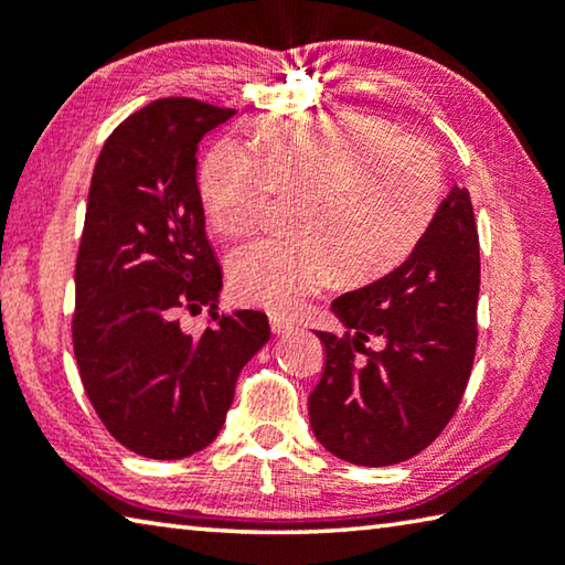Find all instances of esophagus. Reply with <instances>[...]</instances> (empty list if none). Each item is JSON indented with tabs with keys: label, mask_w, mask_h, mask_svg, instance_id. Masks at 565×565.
Returning <instances> with one entry per match:
<instances>
[{
	"label": "esophagus",
	"mask_w": 565,
	"mask_h": 565,
	"mask_svg": "<svg viewBox=\"0 0 565 565\" xmlns=\"http://www.w3.org/2000/svg\"><path fill=\"white\" fill-rule=\"evenodd\" d=\"M268 324H271V331L274 334H291L294 329H297V324H294L291 319H286V317H279V315H271L268 317Z\"/></svg>",
	"instance_id": "esophagus-1"
}]
</instances>
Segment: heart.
<instances>
[{"instance_id":"1","label":"heart","mask_w":565,"mask_h":565,"mask_svg":"<svg viewBox=\"0 0 565 565\" xmlns=\"http://www.w3.org/2000/svg\"><path fill=\"white\" fill-rule=\"evenodd\" d=\"M256 153L221 140L203 160L201 195L213 228L238 236L266 216L274 191H301L294 228L238 246L228 279L246 299L294 309L337 279L372 281L427 234L443 199V163L427 140L362 113L264 122Z\"/></svg>"}]
</instances>
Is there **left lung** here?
Returning <instances> with one entry per match:
<instances>
[{"label":"left lung","mask_w":565,"mask_h":565,"mask_svg":"<svg viewBox=\"0 0 565 565\" xmlns=\"http://www.w3.org/2000/svg\"><path fill=\"white\" fill-rule=\"evenodd\" d=\"M480 241L455 185L395 271L331 301L342 334L317 331L327 360L309 395L317 440L339 460L382 468L415 458L450 423L478 344ZM381 339L380 350L365 342Z\"/></svg>","instance_id":"left-lung-1"}]
</instances>
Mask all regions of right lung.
<instances>
[{
  "label": "right lung",
  "mask_w": 565,
  "mask_h": 565,
  "mask_svg": "<svg viewBox=\"0 0 565 565\" xmlns=\"http://www.w3.org/2000/svg\"><path fill=\"white\" fill-rule=\"evenodd\" d=\"M236 110L163 97L105 140L75 264L79 380L115 440L181 460L216 440L244 364L271 329L264 311L218 315L221 266L205 236L195 150ZM212 307L203 335L177 315Z\"/></svg>",
  "instance_id": "obj_1"
}]
</instances>
